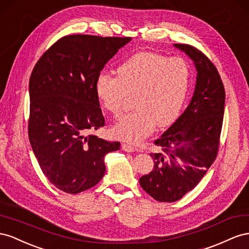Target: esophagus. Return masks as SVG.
I'll use <instances>...</instances> for the list:
<instances>
[{
    "mask_svg": "<svg viewBox=\"0 0 249 249\" xmlns=\"http://www.w3.org/2000/svg\"><path fill=\"white\" fill-rule=\"evenodd\" d=\"M122 149L125 151V152H133L136 149H134V147L128 145V144H122Z\"/></svg>",
    "mask_w": 249,
    "mask_h": 249,
    "instance_id": "obj_1",
    "label": "esophagus"
}]
</instances>
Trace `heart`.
Returning <instances> with one entry per match:
<instances>
[{
	"label": "heart",
	"mask_w": 249,
	"mask_h": 249,
	"mask_svg": "<svg viewBox=\"0 0 249 249\" xmlns=\"http://www.w3.org/2000/svg\"><path fill=\"white\" fill-rule=\"evenodd\" d=\"M191 70L181 58H168L152 52H140L124 60L117 77L102 72L95 81V93L102 107L113 117L122 115L128 97L137 110L113 126L117 139L137 144L178 117L190 88Z\"/></svg>",
	"instance_id": "obj_1"
}]
</instances>
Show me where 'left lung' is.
I'll return each instance as SVG.
<instances>
[{
	"label": "left lung",
	"instance_id": "1",
	"mask_svg": "<svg viewBox=\"0 0 249 249\" xmlns=\"http://www.w3.org/2000/svg\"><path fill=\"white\" fill-rule=\"evenodd\" d=\"M193 60L196 84L190 104L176 122L154 142L152 171L142 176L143 190L160 202L179 200L193 190L214 162L221 133L225 90L213 62L196 48L174 44Z\"/></svg>",
	"mask_w": 249,
	"mask_h": 249
}]
</instances>
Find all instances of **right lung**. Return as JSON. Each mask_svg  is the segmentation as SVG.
<instances>
[{"label":"right lung","instance_id":"obj_1","mask_svg":"<svg viewBox=\"0 0 249 249\" xmlns=\"http://www.w3.org/2000/svg\"><path fill=\"white\" fill-rule=\"evenodd\" d=\"M130 37L68 35L35 65L29 80V141L41 171L70 194L90 189L105 173L104 156L120 149L89 131L105 125L95 93L104 66Z\"/></svg>","mask_w":249,"mask_h":249}]
</instances>
